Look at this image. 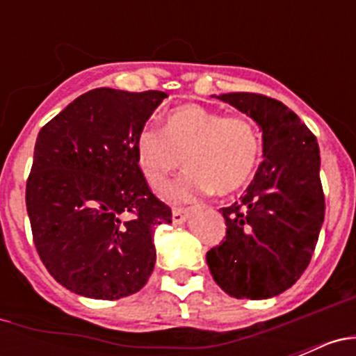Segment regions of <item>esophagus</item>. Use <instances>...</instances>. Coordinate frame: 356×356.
Returning a JSON list of instances; mask_svg holds the SVG:
<instances>
[{
    "label": "esophagus",
    "mask_w": 356,
    "mask_h": 356,
    "mask_svg": "<svg viewBox=\"0 0 356 356\" xmlns=\"http://www.w3.org/2000/svg\"><path fill=\"white\" fill-rule=\"evenodd\" d=\"M193 210L191 209H172V222L175 225H184L187 221V217L191 216Z\"/></svg>",
    "instance_id": "esophagus-1"
}]
</instances>
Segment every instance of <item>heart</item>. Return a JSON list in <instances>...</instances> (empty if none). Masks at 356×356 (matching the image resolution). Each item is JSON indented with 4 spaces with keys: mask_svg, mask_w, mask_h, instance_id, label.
Returning <instances> with one entry per match:
<instances>
[{
    "mask_svg": "<svg viewBox=\"0 0 356 356\" xmlns=\"http://www.w3.org/2000/svg\"><path fill=\"white\" fill-rule=\"evenodd\" d=\"M135 155L153 188L168 184L185 156L188 169L169 188L172 200L188 201L210 191L226 196L251 180L260 159V137L248 118L181 105L169 112L163 128H140Z\"/></svg>",
    "mask_w": 356,
    "mask_h": 356,
    "instance_id": "heart-1",
    "label": "heart"
}]
</instances>
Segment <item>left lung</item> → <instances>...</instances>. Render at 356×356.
Masks as SVG:
<instances>
[{"label": "left lung", "instance_id": "left-lung-1", "mask_svg": "<svg viewBox=\"0 0 356 356\" xmlns=\"http://www.w3.org/2000/svg\"><path fill=\"white\" fill-rule=\"evenodd\" d=\"M262 130L264 162L246 194L221 209L226 237L207 253L216 284L237 300H267L300 280L325 221L316 135L282 102L253 92L217 96Z\"/></svg>", "mask_w": 356, "mask_h": 356}]
</instances>
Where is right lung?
<instances>
[{"instance_id": "1", "label": "right lung", "mask_w": 356, "mask_h": 356, "mask_svg": "<svg viewBox=\"0 0 356 356\" xmlns=\"http://www.w3.org/2000/svg\"><path fill=\"white\" fill-rule=\"evenodd\" d=\"M163 97L89 90L37 135L26 181L31 234L49 275L74 294L127 298L153 273V235L172 213L147 187L135 139Z\"/></svg>"}]
</instances>
